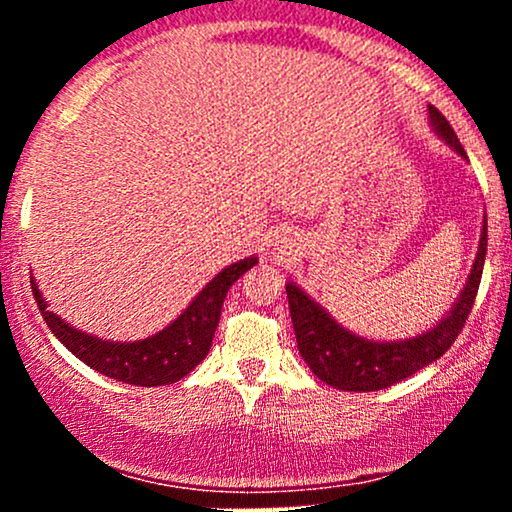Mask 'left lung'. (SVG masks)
I'll return each mask as SVG.
<instances>
[{
    "mask_svg": "<svg viewBox=\"0 0 512 512\" xmlns=\"http://www.w3.org/2000/svg\"><path fill=\"white\" fill-rule=\"evenodd\" d=\"M428 113H431V125L438 132V137H443L457 154L467 158L455 129L450 127L445 115L433 105H428ZM484 257L486 226L481 231L479 252L472 272H469V281L464 284V291L452 305L450 313L433 330L419 334V337L404 339V342H373V339L356 337V334L346 332L339 322H334L308 293H303L296 284H286L293 332H296L298 351H301L303 361L322 383L344 392H375L409 378L416 370L438 361L455 342L457 334L462 332L464 322L472 313L474 298H477L481 272H484Z\"/></svg>",
    "mask_w": 512,
    "mask_h": 512,
    "instance_id": "left-lung-1",
    "label": "left lung"
}]
</instances>
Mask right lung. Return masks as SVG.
Masks as SVG:
<instances>
[{"instance_id":"obj_1","label":"right lung","mask_w":512,"mask_h":512,"mask_svg":"<svg viewBox=\"0 0 512 512\" xmlns=\"http://www.w3.org/2000/svg\"><path fill=\"white\" fill-rule=\"evenodd\" d=\"M255 264L257 257H245V260L226 267L204 286L195 301L187 305L185 313L178 320L170 322L166 330L132 344L105 342V339L74 330L62 317L50 313L48 303L40 296L35 281L31 289L35 303L40 308V315L45 317L52 334L79 361H84L86 366L98 370V373L108 375V378L120 380V383L156 387L178 383L197 363L204 361V356L211 349L216 327H219L223 298H226L228 289L236 284L240 276L248 272L250 267H255Z\"/></svg>"}]
</instances>
